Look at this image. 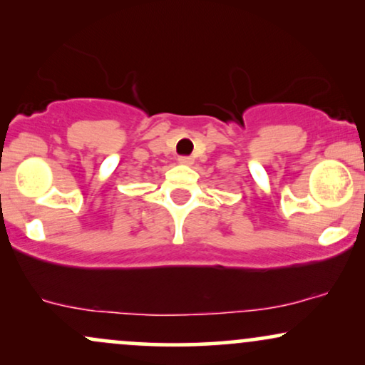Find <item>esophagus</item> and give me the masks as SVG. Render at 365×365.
I'll use <instances>...</instances> for the list:
<instances>
[{"label":"esophagus","instance_id":"esophagus-1","mask_svg":"<svg viewBox=\"0 0 365 365\" xmlns=\"http://www.w3.org/2000/svg\"><path fill=\"white\" fill-rule=\"evenodd\" d=\"M178 161L182 163V165H192V163H194V158H192V156H182V158H178Z\"/></svg>","mask_w":365,"mask_h":365}]
</instances>
